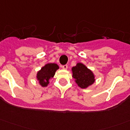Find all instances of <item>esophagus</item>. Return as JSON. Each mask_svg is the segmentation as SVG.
Listing matches in <instances>:
<instances>
[{
    "mask_svg": "<svg viewBox=\"0 0 130 130\" xmlns=\"http://www.w3.org/2000/svg\"><path fill=\"white\" fill-rule=\"evenodd\" d=\"M62 68V69H64V70H67L68 69V65H63V66H61Z\"/></svg>",
    "mask_w": 130,
    "mask_h": 130,
    "instance_id": "obj_1",
    "label": "esophagus"
}]
</instances>
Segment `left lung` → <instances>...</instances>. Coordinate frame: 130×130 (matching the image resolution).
Instances as JSON below:
<instances>
[{
	"instance_id": "8db88e82",
	"label": "left lung",
	"mask_w": 130,
	"mask_h": 130,
	"mask_svg": "<svg viewBox=\"0 0 130 130\" xmlns=\"http://www.w3.org/2000/svg\"><path fill=\"white\" fill-rule=\"evenodd\" d=\"M73 77L79 87L85 89L94 82V76L90 70L82 63L73 67Z\"/></svg>"
}]
</instances>
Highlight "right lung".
Returning <instances> with one entry per match:
<instances>
[{
  "label": "right lung",
  "instance_id": "obj_1",
  "mask_svg": "<svg viewBox=\"0 0 130 130\" xmlns=\"http://www.w3.org/2000/svg\"><path fill=\"white\" fill-rule=\"evenodd\" d=\"M59 69L57 64L50 63L46 64L41 70L38 71L37 74V78L39 81V84L43 87H46L49 84V79L54 77L57 70Z\"/></svg>",
  "mask_w": 130,
  "mask_h": 130
}]
</instances>
